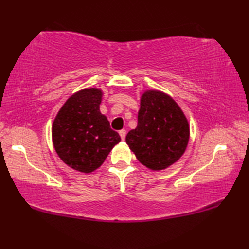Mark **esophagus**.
Here are the masks:
<instances>
[{
	"label": "esophagus",
	"mask_w": 249,
	"mask_h": 249,
	"mask_svg": "<svg viewBox=\"0 0 249 249\" xmlns=\"http://www.w3.org/2000/svg\"><path fill=\"white\" fill-rule=\"evenodd\" d=\"M119 134H120V136H121L122 140H124L125 137H126V130H125V129H121V130L119 131Z\"/></svg>",
	"instance_id": "34e87169"
}]
</instances>
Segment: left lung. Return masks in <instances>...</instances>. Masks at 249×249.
<instances>
[{
    "label": "left lung",
    "instance_id": "1",
    "mask_svg": "<svg viewBox=\"0 0 249 249\" xmlns=\"http://www.w3.org/2000/svg\"><path fill=\"white\" fill-rule=\"evenodd\" d=\"M189 126L174 100L160 91L141 97L138 125L126 136V143L142 165L162 170L178 160L186 150Z\"/></svg>",
    "mask_w": 249,
    "mask_h": 249
}]
</instances>
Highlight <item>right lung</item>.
I'll return each mask as SVG.
<instances>
[{
    "label": "right lung",
    "instance_id": "obj_1",
    "mask_svg": "<svg viewBox=\"0 0 249 249\" xmlns=\"http://www.w3.org/2000/svg\"><path fill=\"white\" fill-rule=\"evenodd\" d=\"M102 91L86 89L73 94L61 108L52 125V140L61 160L75 170H96L121 141L100 113Z\"/></svg>",
    "mask_w": 249,
    "mask_h": 249
}]
</instances>
